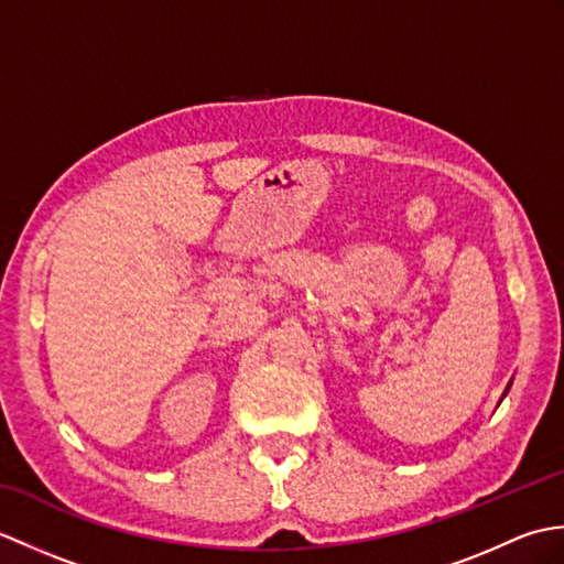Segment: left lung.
Returning a JSON list of instances; mask_svg holds the SVG:
<instances>
[{
    "label": "left lung",
    "instance_id": "1",
    "mask_svg": "<svg viewBox=\"0 0 564 564\" xmlns=\"http://www.w3.org/2000/svg\"><path fill=\"white\" fill-rule=\"evenodd\" d=\"M507 390H509V388H507ZM505 394H507V392H505Z\"/></svg>",
    "mask_w": 564,
    "mask_h": 564
}]
</instances>
